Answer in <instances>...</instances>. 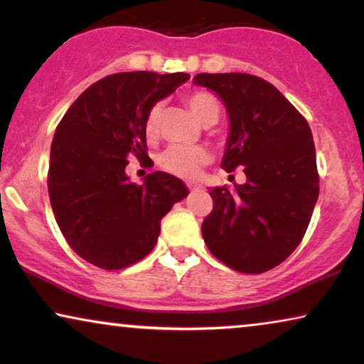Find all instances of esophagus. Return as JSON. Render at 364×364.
<instances>
[{
  "mask_svg": "<svg viewBox=\"0 0 364 364\" xmlns=\"http://www.w3.org/2000/svg\"><path fill=\"white\" fill-rule=\"evenodd\" d=\"M186 186H188V190H190L191 193H193V191H198V188H200V186L196 185V183H188Z\"/></svg>",
  "mask_w": 364,
  "mask_h": 364,
  "instance_id": "1",
  "label": "esophagus"
}]
</instances>
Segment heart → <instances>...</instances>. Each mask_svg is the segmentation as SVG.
<instances>
[{
  "label": "heart",
  "instance_id": "1",
  "mask_svg": "<svg viewBox=\"0 0 364 364\" xmlns=\"http://www.w3.org/2000/svg\"><path fill=\"white\" fill-rule=\"evenodd\" d=\"M188 105L193 110V114L200 119L201 122L208 121L211 117L218 119L220 116V102L210 92L198 90L188 95ZM159 122H161V104L156 102L149 107L144 119V132L146 136L156 137L159 134ZM211 159L208 151L201 146H179L173 144L159 156V166L164 171L174 174V176L191 179L198 176L201 168Z\"/></svg>",
  "mask_w": 364,
  "mask_h": 364
}]
</instances>
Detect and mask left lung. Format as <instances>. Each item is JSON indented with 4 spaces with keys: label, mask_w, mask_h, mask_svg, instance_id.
I'll list each match as a JSON object with an SVG mask.
<instances>
[{
    "label": "left lung",
    "mask_w": 364,
    "mask_h": 364,
    "mask_svg": "<svg viewBox=\"0 0 364 364\" xmlns=\"http://www.w3.org/2000/svg\"><path fill=\"white\" fill-rule=\"evenodd\" d=\"M195 84L227 105L230 137L222 168H243L245 185L213 188L201 233L230 269L262 274L296 250L319 195L312 132L272 84L250 73H198Z\"/></svg>",
    "instance_id": "8db88e82"
}]
</instances>
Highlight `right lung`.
Listing matches in <instances>:
<instances>
[{
  "label": "right lung",
  "instance_id": "add662e5",
  "mask_svg": "<svg viewBox=\"0 0 364 364\" xmlns=\"http://www.w3.org/2000/svg\"><path fill=\"white\" fill-rule=\"evenodd\" d=\"M188 73L121 72L82 92L55 129L48 195L72 250L104 270L136 264L158 242L161 218L188 195L176 176L154 171L129 183L127 159L149 158L144 119Z\"/></svg>",
  "mask_w": 364,
  "mask_h": 364
}]
</instances>
